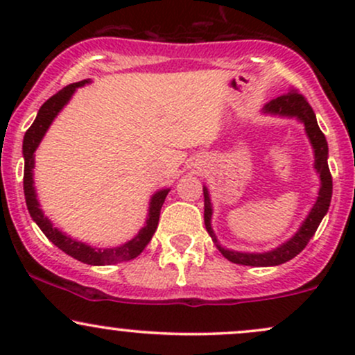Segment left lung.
<instances>
[{"label":"left lung","mask_w":355,"mask_h":355,"mask_svg":"<svg viewBox=\"0 0 355 355\" xmlns=\"http://www.w3.org/2000/svg\"><path fill=\"white\" fill-rule=\"evenodd\" d=\"M263 113H270V115H279V116H291V118H299L305 126V133H307L309 140H311L312 148H313V158H315V166L317 173L320 177V190L317 202L313 203L312 210L309 211L307 218L304 220L302 227L297 230V234L292 239H288L287 242L282 243L280 247L274 248L270 252H263V254H245V252H234L227 250L222 245H218L217 237H215L214 229H211V203H210V195L207 187H203V220H205V229L209 232L211 240L215 242V245L222 255L225 257L230 262L239 263V266H252V267H272V266H280V263L288 262L291 259H294L295 255H299L304 250L305 245L309 243V240L313 237L317 227L320 225L322 218L327 214L329 205H331L332 198V175L329 170L327 157H329V146L327 140H325L324 133L320 132L319 125H317L315 113L309 101L304 98V95H300L297 89H291L287 95L279 96V98L268 101L263 107Z\"/></svg>","instance_id":"8db88e82"}]
</instances>
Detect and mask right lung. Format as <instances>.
Here are the masks:
<instances>
[{"label": "right lung", "mask_w": 355, "mask_h": 355, "mask_svg": "<svg viewBox=\"0 0 355 355\" xmlns=\"http://www.w3.org/2000/svg\"><path fill=\"white\" fill-rule=\"evenodd\" d=\"M89 80L78 81V83L68 85L67 88L60 89L56 95L48 98L40 108L38 115H36L33 125L26 130L23 138V157H24V175H23V189L24 198H26V207L30 211L31 218L35 220L36 225L42 229V232L50 239V242L55 243L60 250L68 254L73 259L80 260V262L88 263V266H110V263L126 262V260L135 259L144 252V248L148 245L152 240L155 230L158 227V220H160V210L164 205L165 197L168 195V189L157 191L150 200L148 218H146L145 227L138 232L132 240L123 243V245L115 248H93L83 242H76L75 239L68 237L63 232H60L53 223L44 217V214L40 209V203L36 200V191L33 187V168H35V152L38 148L40 141L43 140L44 133L50 128L51 121L58 115L60 110L68 103L75 89L83 87Z\"/></svg>", "instance_id": "add662e5"}]
</instances>
